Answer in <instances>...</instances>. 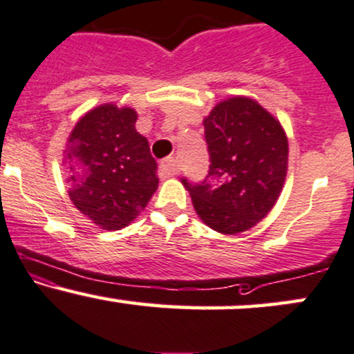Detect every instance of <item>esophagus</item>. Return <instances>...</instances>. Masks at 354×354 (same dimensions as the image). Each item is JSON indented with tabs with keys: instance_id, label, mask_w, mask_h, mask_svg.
Instances as JSON below:
<instances>
[{
	"instance_id": "obj_1",
	"label": "esophagus",
	"mask_w": 354,
	"mask_h": 354,
	"mask_svg": "<svg viewBox=\"0 0 354 354\" xmlns=\"http://www.w3.org/2000/svg\"><path fill=\"white\" fill-rule=\"evenodd\" d=\"M159 169L165 176H174L178 173V165H176V159L174 158H166L162 159L161 165H159Z\"/></svg>"
}]
</instances>
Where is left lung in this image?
<instances>
[{
	"label": "left lung",
	"mask_w": 354,
	"mask_h": 354,
	"mask_svg": "<svg viewBox=\"0 0 354 354\" xmlns=\"http://www.w3.org/2000/svg\"><path fill=\"white\" fill-rule=\"evenodd\" d=\"M209 171L203 183L183 180L203 223L223 235L266 218L284 188L289 145L282 124L255 99L234 95L203 119Z\"/></svg>",
	"instance_id": "8db88e82"
}]
</instances>
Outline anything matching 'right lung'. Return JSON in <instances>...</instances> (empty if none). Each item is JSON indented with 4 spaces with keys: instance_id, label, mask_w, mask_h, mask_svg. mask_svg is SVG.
<instances>
[{
    "instance_id": "add662e5",
    "label": "right lung",
    "mask_w": 354,
    "mask_h": 354,
    "mask_svg": "<svg viewBox=\"0 0 354 354\" xmlns=\"http://www.w3.org/2000/svg\"><path fill=\"white\" fill-rule=\"evenodd\" d=\"M133 107L102 104L77 120L64 151L68 196L97 227L120 230L158 189V165Z\"/></svg>"
}]
</instances>
